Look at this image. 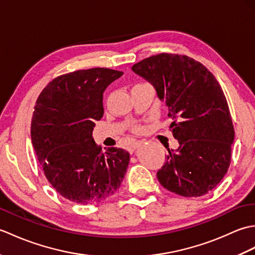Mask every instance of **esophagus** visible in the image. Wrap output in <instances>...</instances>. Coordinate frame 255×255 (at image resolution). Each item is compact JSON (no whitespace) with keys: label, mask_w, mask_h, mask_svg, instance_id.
I'll return each mask as SVG.
<instances>
[{"label":"esophagus","mask_w":255,"mask_h":255,"mask_svg":"<svg viewBox=\"0 0 255 255\" xmlns=\"http://www.w3.org/2000/svg\"><path fill=\"white\" fill-rule=\"evenodd\" d=\"M140 144H141V142H140V141H134L133 143H131L130 147H129V152L132 153L134 150L140 147Z\"/></svg>","instance_id":"34e87169"}]
</instances>
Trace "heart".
Wrapping results in <instances>:
<instances>
[{
    "mask_svg": "<svg viewBox=\"0 0 255 255\" xmlns=\"http://www.w3.org/2000/svg\"><path fill=\"white\" fill-rule=\"evenodd\" d=\"M132 130L136 131V132H140L142 130V127L140 126V125H133L132 126Z\"/></svg>",
    "mask_w": 255,
    "mask_h": 255,
    "instance_id": "heart-1",
    "label": "heart"
}]
</instances>
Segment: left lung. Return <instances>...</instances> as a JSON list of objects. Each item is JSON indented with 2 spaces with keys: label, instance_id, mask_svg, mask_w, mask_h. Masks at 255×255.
Listing matches in <instances>:
<instances>
[{
  "label": "left lung",
  "instance_id": "1",
  "mask_svg": "<svg viewBox=\"0 0 255 255\" xmlns=\"http://www.w3.org/2000/svg\"><path fill=\"white\" fill-rule=\"evenodd\" d=\"M132 71L165 101L177 139L156 173L161 185L184 197L207 194L223 180L231 161L235 129L224 91L214 74L193 58L172 53L145 58Z\"/></svg>",
  "mask_w": 255,
  "mask_h": 255
}]
</instances>
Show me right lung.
<instances>
[{
	"label": "right lung",
	"instance_id": "obj_1",
	"mask_svg": "<svg viewBox=\"0 0 255 255\" xmlns=\"http://www.w3.org/2000/svg\"><path fill=\"white\" fill-rule=\"evenodd\" d=\"M123 74L107 68L78 70L53 79L38 96L31 142L47 180L71 202L100 203L118 191L126 174L128 151L102 152L92 134L104 115L103 93Z\"/></svg>",
	"mask_w": 255,
	"mask_h": 255
}]
</instances>
